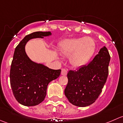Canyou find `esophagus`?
Masks as SVG:
<instances>
[{
  "instance_id": "obj_1",
  "label": "esophagus",
  "mask_w": 123,
  "mask_h": 123,
  "mask_svg": "<svg viewBox=\"0 0 123 123\" xmlns=\"http://www.w3.org/2000/svg\"><path fill=\"white\" fill-rule=\"evenodd\" d=\"M61 74L62 75H66L67 74V71L66 69L62 68L61 70Z\"/></svg>"
}]
</instances>
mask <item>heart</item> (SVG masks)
Returning a JSON list of instances; mask_svg holds the SVG:
<instances>
[{
    "instance_id": "b5f03b06",
    "label": "heart",
    "mask_w": 123,
    "mask_h": 123,
    "mask_svg": "<svg viewBox=\"0 0 123 123\" xmlns=\"http://www.w3.org/2000/svg\"><path fill=\"white\" fill-rule=\"evenodd\" d=\"M96 42L90 37L65 39L59 44V52L63 56H69L72 65L81 67L86 65L96 50Z\"/></svg>"
}]
</instances>
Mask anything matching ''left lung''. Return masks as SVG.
I'll list each match as a JSON object with an SVG mask.
<instances>
[{"mask_svg":"<svg viewBox=\"0 0 123 123\" xmlns=\"http://www.w3.org/2000/svg\"><path fill=\"white\" fill-rule=\"evenodd\" d=\"M110 61L108 50L104 46L89 64L69 71L64 93L71 104L85 107L95 102L106 83Z\"/></svg>","mask_w":123,"mask_h":123,"instance_id":"8db88e82","label":"left lung"}]
</instances>
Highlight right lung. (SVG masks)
Here are the masks:
<instances>
[{"label": "right lung", "mask_w": 123, "mask_h": 123, "mask_svg": "<svg viewBox=\"0 0 123 123\" xmlns=\"http://www.w3.org/2000/svg\"><path fill=\"white\" fill-rule=\"evenodd\" d=\"M51 32L36 31L26 36L16 47L10 70V83L17 101L27 106H36L44 100L48 85L56 79L61 69H52L34 62L27 56L25 46L31 39L49 36Z\"/></svg>", "instance_id": "obj_1"}]
</instances>
